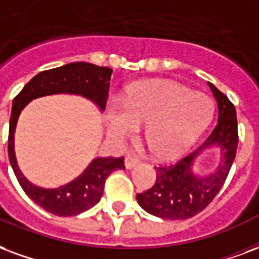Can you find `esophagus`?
<instances>
[{"label":"esophagus","mask_w":259,"mask_h":259,"mask_svg":"<svg viewBox=\"0 0 259 259\" xmlns=\"http://www.w3.org/2000/svg\"><path fill=\"white\" fill-rule=\"evenodd\" d=\"M140 164V159L136 158V156H132V155H127L126 158H124V166L126 168H133L135 166Z\"/></svg>","instance_id":"esophagus-1"}]
</instances>
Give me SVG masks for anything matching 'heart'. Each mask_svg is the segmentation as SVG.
<instances>
[{
	"mask_svg": "<svg viewBox=\"0 0 259 259\" xmlns=\"http://www.w3.org/2000/svg\"><path fill=\"white\" fill-rule=\"evenodd\" d=\"M214 104L207 95L195 93L171 81L140 82L130 86L122 104L105 108L107 133L115 141L147 126L145 141L159 159L177 158L192 147L211 122Z\"/></svg>",
	"mask_w": 259,
	"mask_h": 259,
	"instance_id": "1",
	"label": "heart"
}]
</instances>
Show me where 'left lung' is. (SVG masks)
<instances>
[{
	"mask_svg": "<svg viewBox=\"0 0 259 259\" xmlns=\"http://www.w3.org/2000/svg\"><path fill=\"white\" fill-rule=\"evenodd\" d=\"M208 88L218 108V122L211 135L177 163L155 167V185L136 196L140 206L152 215L164 220H187L196 215L212 202L229 174L239 143L236 110L227 96L210 82ZM207 149L218 151L220 162L211 174L199 175L194 171V163Z\"/></svg>",
	"mask_w": 259,
	"mask_h": 259,
	"instance_id": "1",
	"label": "left lung"
}]
</instances>
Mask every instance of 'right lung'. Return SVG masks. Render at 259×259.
I'll return each instance as SVG.
<instances>
[{"mask_svg":"<svg viewBox=\"0 0 259 259\" xmlns=\"http://www.w3.org/2000/svg\"><path fill=\"white\" fill-rule=\"evenodd\" d=\"M111 74L112 70L108 67H99L83 61L70 63L37 74L13 99L8 137L9 162L17 181L28 198L55 215H76L100 202L105 180L115 170H123V158H95L81 176L59 188H42L34 185L19 168L15 155V130L19 115L34 99L60 93L82 96L95 103L99 110L104 111Z\"/></svg>","mask_w":259,"mask_h":259,"instance_id":"add662e5","label":"right lung"}]
</instances>
